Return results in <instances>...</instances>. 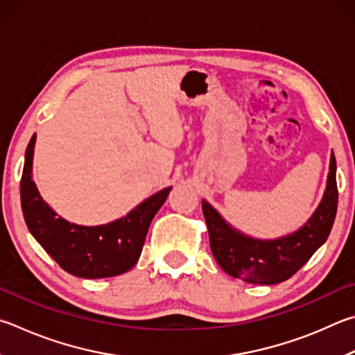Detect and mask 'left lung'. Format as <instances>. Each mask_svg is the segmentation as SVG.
Segmentation results:
<instances>
[{"label":"left lung","instance_id":"obj_1","mask_svg":"<svg viewBox=\"0 0 355 355\" xmlns=\"http://www.w3.org/2000/svg\"><path fill=\"white\" fill-rule=\"evenodd\" d=\"M337 163L331 153L323 198L309 220L293 233L276 239H256L225 220L214 206L202 200L211 251L223 272L250 284L272 286L293 276L329 236L337 214Z\"/></svg>","mask_w":355,"mask_h":355}]
</instances>
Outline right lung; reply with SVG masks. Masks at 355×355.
Wrapping results in <instances>:
<instances>
[{
    "label": "right lung",
    "mask_w": 355,
    "mask_h": 355,
    "mask_svg": "<svg viewBox=\"0 0 355 355\" xmlns=\"http://www.w3.org/2000/svg\"><path fill=\"white\" fill-rule=\"evenodd\" d=\"M35 139L37 135L26 149L20 183L23 216L31 234L65 272L77 278H112L128 272L139 259L152 218L166 202L171 186L113 222L96 227L71 223L44 202L32 180Z\"/></svg>",
    "instance_id": "right-lung-1"
}]
</instances>
